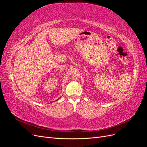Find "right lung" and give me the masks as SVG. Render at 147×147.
Segmentation results:
<instances>
[{"label":"right lung","mask_w":147,"mask_h":147,"mask_svg":"<svg viewBox=\"0 0 147 147\" xmlns=\"http://www.w3.org/2000/svg\"><path fill=\"white\" fill-rule=\"evenodd\" d=\"M60 98H61V97H60ZM60 98H59V99H60ZM59 99H57V100H59Z\"/></svg>","instance_id":"add662e5"}]
</instances>
